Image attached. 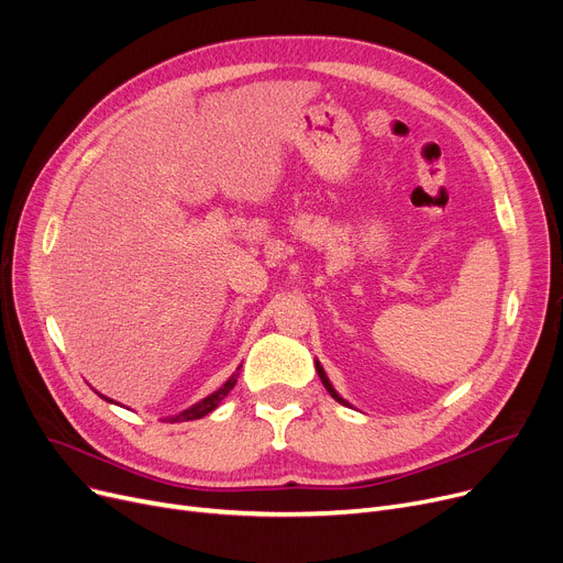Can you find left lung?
Segmentation results:
<instances>
[{"mask_svg": "<svg viewBox=\"0 0 563 563\" xmlns=\"http://www.w3.org/2000/svg\"><path fill=\"white\" fill-rule=\"evenodd\" d=\"M317 374H319V378H321V383H323V388H327L329 393H331V397L335 399V401H340V404H346L335 390H333V386H331V383H329V378H327V374H323V369H321V365L317 363Z\"/></svg>", "mask_w": 563, "mask_h": 563, "instance_id": "obj_1", "label": "left lung"}]
</instances>
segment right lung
<instances>
[{"label": "right lung", "mask_w": 563, "mask_h": 563, "mask_svg": "<svg viewBox=\"0 0 563 563\" xmlns=\"http://www.w3.org/2000/svg\"><path fill=\"white\" fill-rule=\"evenodd\" d=\"M236 376H240V369H236V374H232L225 383H223V388H219L217 393H212L210 397H205L202 401H198L196 406H191V408H187V410H183L180 416H173L170 418V422H189V420H200V418H205L207 412H212L219 404H221V399L234 388V383H236ZM107 401H111L109 397H104Z\"/></svg>", "instance_id": "right-lung-1"}]
</instances>
